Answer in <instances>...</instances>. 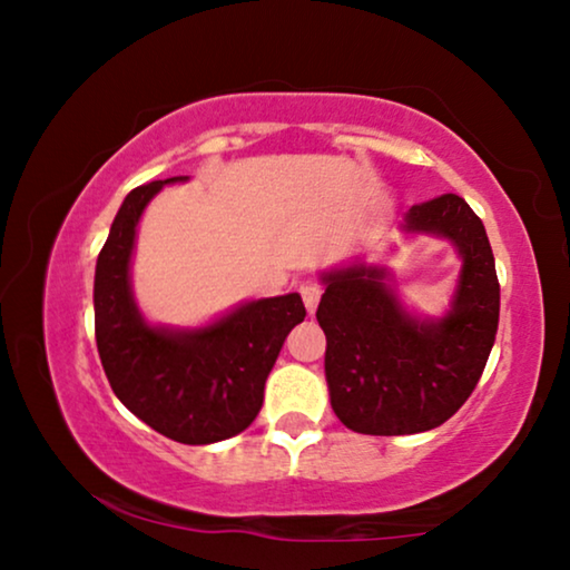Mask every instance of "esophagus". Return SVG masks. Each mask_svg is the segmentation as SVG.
Here are the masks:
<instances>
[{"mask_svg":"<svg viewBox=\"0 0 570 570\" xmlns=\"http://www.w3.org/2000/svg\"><path fill=\"white\" fill-rule=\"evenodd\" d=\"M299 294H302V302H304V306H306V312H309V314L317 312L320 299H322V286L306 282V284H302Z\"/></svg>","mask_w":570,"mask_h":570,"instance_id":"1","label":"esophagus"}]
</instances>
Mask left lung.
<instances>
[{"instance_id": "left-lung-1", "label": "left lung", "mask_w": 570, "mask_h": 570, "mask_svg": "<svg viewBox=\"0 0 570 570\" xmlns=\"http://www.w3.org/2000/svg\"><path fill=\"white\" fill-rule=\"evenodd\" d=\"M409 233H433L464 258L444 320H415L385 284V268L355 264L324 274L317 320L327 334L330 401L347 429L405 436L449 421L480 383L500 322L490 238L459 195H441L405 213Z\"/></svg>"}]
</instances>
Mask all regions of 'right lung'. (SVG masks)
Returning <instances> with one entry per match:
<instances>
[{
    "label": "right lung",
    "instance_id": "right-lung-1",
    "mask_svg": "<svg viewBox=\"0 0 570 570\" xmlns=\"http://www.w3.org/2000/svg\"><path fill=\"white\" fill-rule=\"evenodd\" d=\"M126 195L98 253L96 345L116 399L147 426L179 444L200 446L248 429L264 405V385L286 334L304 322L299 294L238 306L210 327L157 330L141 320L129 261L144 207L167 183Z\"/></svg>",
    "mask_w": 570,
    "mask_h": 570
}]
</instances>
